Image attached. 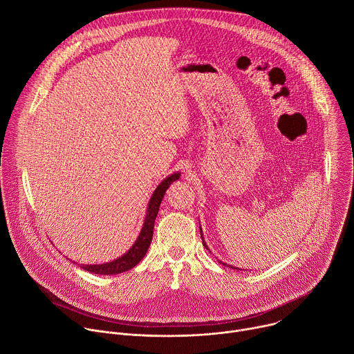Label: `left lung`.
I'll use <instances>...</instances> for the list:
<instances>
[{"label":"left lung","mask_w":354,"mask_h":354,"mask_svg":"<svg viewBox=\"0 0 354 354\" xmlns=\"http://www.w3.org/2000/svg\"><path fill=\"white\" fill-rule=\"evenodd\" d=\"M200 236H201V241H203V246L210 252V249H209V246H207V243H206V241H205V238H203V230H201V227H200ZM218 263L220 265H224V266H227V268H230V269H235V270H238L236 268H234V266H231V265H227V263H224V262H221V261H218Z\"/></svg>","instance_id":"left-lung-1"}]
</instances>
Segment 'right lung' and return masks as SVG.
Returning a JSON list of instances; mask_svg holds the SVG:
<instances>
[{"label":"right lung","instance_id":"add662e5","mask_svg":"<svg viewBox=\"0 0 354 354\" xmlns=\"http://www.w3.org/2000/svg\"><path fill=\"white\" fill-rule=\"evenodd\" d=\"M180 178V172H174L168 175L153 192L148 201L145 218L141 227V231L136 239V242L130 246V249L123 254L122 257L113 259L112 262L99 263V265H81V268L86 272L95 273V274H119L123 272H127L137 266L140 261L145 257L147 250L151 245V239H153L154 232V223L160 210V205L162 201V197L167 192V189L171 186L172 182L178 180ZM74 262V261H73ZM75 263V262H74Z\"/></svg>","mask_w":354,"mask_h":354}]
</instances>
